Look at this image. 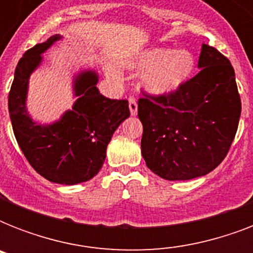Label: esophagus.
<instances>
[{
	"mask_svg": "<svg viewBox=\"0 0 253 253\" xmlns=\"http://www.w3.org/2000/svg\"><path fill=\"white\" fill-rule=\"evenodd\" d=\"M128 106H130L131 115L138 114V103H136V99H135L134 97H130V98H128Z\"/></svg>",
	"mask_w": 253,
	"mask_h": 253,
	"instance_id": "obj_1",
	"label": "esophagus"
}]
</instances>
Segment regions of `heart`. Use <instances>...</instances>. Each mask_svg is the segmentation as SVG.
Returning a JSON list of instances; mask_svg holds the SVG:
<instances>
[{"label": "heart", "mask_w": 253, "mask_h": 253, "mask_svg": "<svg viewBox=\"0 0 253 253\" xmlns=\"http://www.w3.org/2000/svg\"><path fill=\"white\" fill-rule=\"evenodd\" d=\"M131 67L143 71L142 83L148 93L166 95L178 90L196 71V57L189 49L166 47L147 48L135 57Z\"/></svg>", "instance_id": "1"}]
</instances>
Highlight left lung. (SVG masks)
Masks as SVG:
<instances>
[{
	"instance_id": "obj_1",
	"label": "left lung",
	"mask_w": 253,
	"mask_h": 253,
	"mask_svg": "<svg viewBox=\"0 0 253 253\" xmlns=\"http://www.w3.org/2000/svg\"><path fill=\"white\" fill-rule=\"evenodd\" d=\"M200 73L178 90L138 101L147 167L169 181L208 174L226 158L239 125L242 102L227 57L202 44Z\"/></svg>"
}]
</instances>
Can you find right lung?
I'll return each instance as SVG.
<instances>
[{"label": "right lung", "instance_id": "add662e5", "mask_svg": "<svg viewBox=\"0 0 253 253\" xmlns=\"http://www.w3.org/2000/svg\"><path fill=\"white\" fill-rule=\"evenodd\" d=\"M61 39H49L26 51L18 63L9 93L13 131L22 152L41 176L51 182L76 185L90 180L102 168L114 131L130 117L127 99H110L97 89L94 71L80 72L73 80L79 97L72 110L51 125L34 122L26 109L30 75L41 65L42 53Z\"/></svg>", "mask_w": 253, "mask_h": 253}]
</instances>
